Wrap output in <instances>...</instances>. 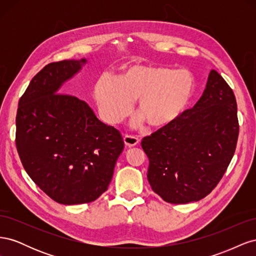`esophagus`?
I'll return each mask as SVG.
<instances>
[{
  "mask_svg": "<svg viewBox=\"0 0 256 256\" xmlns=\"http://www.w3.org/2000/svg\"><path fill=\"white\" fill-rule=\"evenodd\" d=\"M124 143L128 147H134L138 144V138L132 136H126L124 138Z\"/></svg>",
  "mask_w": 256,
  "mask_h": 256,
  "instance_id": "1",
  "label": "esophagus"
}]
</instances>
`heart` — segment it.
<instances>
[{
  "instance_id": "b5f03b06",
  "label": "heart",
  "mask_w": 256,
  "mask_h": 256,
  "mask_svg": "<svg viewBox=\"0 0 256 256\" xmlns=\"http://www.w3.org/2000/svg\"><path fill=\"white\" fill-rule=\"evenodd\" d=\"M194 76L188 69L152 65L128 67L118 81L102 78L94 86V99L100 116L108 124H118L130 112L136 100L140 116L134 126L145 120L152 128H162L187 111L196 92Z\"/></svg>"
}]
</instances>
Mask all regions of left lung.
<instances>
[{
    "mask_svg": "<svg viewBox=\"0 0 256 256\" xmlns=\"http://www.w3.org/2000/svg\"><path fill=\"white\" fill-rule=\"evenodd\" d=\"M238 132L234 92L212 69L196 106L142 140L154 192L171 204L205 198L226 173Z\"/></svg>",
    "mask_w": 256,
    "mask_h": 256,
    "instance_id": "8db88e82",
    "label": "left lung"
}]
</instances>
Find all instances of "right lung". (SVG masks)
<instances>
[{
  "label": "right lung",
  "mask_w": 256,
  "mask_h": 256,
  "mask_svg": "<svg viewBox=\"0 0 256 256\" xmlns=\"http://www.w3.org/2000/svg\"><path fill=\"white\" fill-rule=\"evenodd\" d=\"M86 58L44 66L20 98L16 145L26 172L64 205L90 203L106 191L124 150L118 130L97 118L83 100L58 94Z\"/></svg>",
  "instance_id": "obj_1"
}]
</instances>
